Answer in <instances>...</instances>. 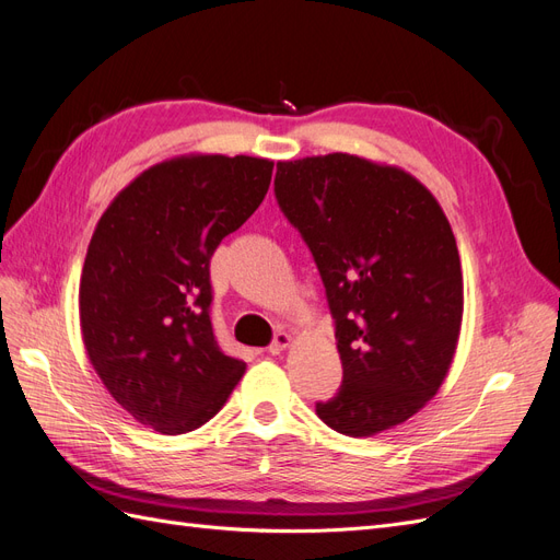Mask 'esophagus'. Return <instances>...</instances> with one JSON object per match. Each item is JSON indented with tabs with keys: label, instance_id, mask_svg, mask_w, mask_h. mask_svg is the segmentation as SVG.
<instances>
[{
	"label": "esophagus",
	"instance_id": "1",
	"mask_svg": "<svg viewBox=\"0 0 560 560\" xmlns=\"http://www.w3.org/2000/svg\"><path fill=\"white\" fill-rule=\"evenodd\" d=\"M292 341H294V338H292V334H287V331H280V334H276V341L268 346V352H270V354H280L282 350H287V348H290V346H292Z\"/></svg>",
	"mask_w": 560,
	"mask_h": 560
}]
</instances>
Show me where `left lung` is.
<instances>
[{
    "label": "left lung",
    "instance_id": "left-lung-1",
    "mask_svg": "<svg viewBox=\"0 0 560 560\" xmlns=\"http://www.w3.org/2000/svg\"><path fill=\"white\" fill-rule=\"evenodd\" d=\"M276 198L311 247L336 319L343 385L315 406L348 436L416 416L444 385L463 325V266L430 189L354 154L278 161Z\"/></svg>",
    "mask_w": 560,
    "mask_h": 560
}]
</instances>
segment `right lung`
I'll list each match as a JSON object with an SVG mask.
<instances>
[{
    "mask_svg": "<svg viewBox=\"0 0 560 560\" xmlns=\"http://www.w3.org/2000/svg\"><path fill=\"white\" fill-rule=\"evenodd\" d=\"M273 161L184 154L109 202L86 252L79 319L95 374L144 428L184 434L245 374L214 341L210 259L261 206Z\"/></svg>",
    "mask_w": 560,
    "mask_h": 560,
    "instance_id": "right-lung-1",
    "label": "right lung"
}]
</instances>
